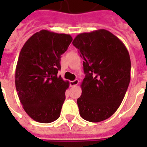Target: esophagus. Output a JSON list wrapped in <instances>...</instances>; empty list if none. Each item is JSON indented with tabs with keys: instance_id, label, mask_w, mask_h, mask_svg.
<instances>
[{
	"instance_id": "esophagus-1",
	"label": "esophagus",
	"mask_w": 147,
	"mask_h": 147,
	"mask_svg": "<svg viewBox=\"0 0 147 147\" xmlns=\"http://www.w3.org/2000/svg\"><path fill=\"white\" fill-rule=\"evenodd\" d=\"M78 82H79V81H78V79H76V80L74 81H71V82H70V86H71V87L76 86V85H78Z\"/></svg>"
}]
</instances>
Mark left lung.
<instances>
[{
    "instance_id": "left-lung-1",
    "label": "left lung",
    "mask_w": 147,
    "mask_h": 147,
    "mask_svg": "<svg viewBox=\"0 0 147 147\" xmlns=\"http://www.w3.org/2000/svg\"><path fill=\"white\" fill-rule=\"evenodd\" d=\"M82 58L85 78L78 98L80 116L89 122H100L115 113L130 81L131 62L121 40L100 29L78 34L72 42Z\"/></svg>"
}]
</instances>
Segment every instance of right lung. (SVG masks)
Masks as SVG:
<instances>
[{
	"instance_id": "obj_1",
	"label": "right lung",
	"mask_w": 147,
	"mask_h": 147,
	"mask_svg": "<svg viewBox=\"0 0 147 147\" xmlns=\"http://www.w3.org/2000/svg\"><path fill=\"white\" fill-rule=\"evenodd\" d=\"M72 41L69 34L42 30L25 42L15 71V85L24 111L48 123L60 116L69 82L58 76L61 55Z\"/></svg>"
}]
</instances>
